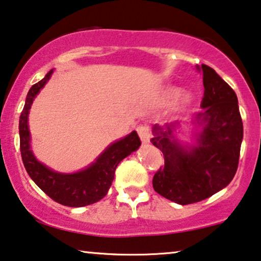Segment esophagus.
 <instances>
[{
    "label": "esophagus",
    "mask_w": 261,
    "mask_h": 261,
    "mask_svg": "<svg viewBox=\"0 0 261 261\" xmlns=\"http://www.w3.org/2000/svg\"><path fill=\"white\" fill-rule=\"evenodd\" d=\"M137 133L140 135V138L142 141V144H149L150 143V130L145 125H140L137 127Z\"/></svg>",
    "instance_id": "34e87169"
}]
</instances>
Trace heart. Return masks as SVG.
<instances>
[{"mask_svg":"<svg viewBox=\"0 0 261 261\" xmlns=\"http://www.w3.org/2000/svg\"><path fill=\"white\" fill-rule=\"evenodd\" d=\"M181 94L182 90L178 88V87H167V88L163 90L162 98L166 102H174L181 96ZM191 101H192V99H191L190 96H186V98L184 99V106L186 107L191 105Z\"/></svg>","mask_w":261,"mask_h":261,"instance_id":"b5f03b06","label":"heart"}]
</instances>
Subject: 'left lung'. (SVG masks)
Segmentation results:
<instances>
[{"label":"left lung","mask_w":261,"mask_h":261,"mask_svg":"<svg viewBox=\"0 0 261 261\" xmlns=\"http://www.w3.org/2000/svg\"><path fill=\"white\" fill-rule=\"evenodd\" d=\"M197 69L203 72L204 96L203 111L191 120L196 130L193 143L179 140V121L152 126L151 143L165 158V166L155 173L152 187L180 205L206 199L230 184L244 138L234 90L213 68L201 64Z\"/></svg>","instance_id":"left-lung-1"}]
</instances>
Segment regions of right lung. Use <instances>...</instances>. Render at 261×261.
I'll list each match as a JSON object with an SVG mask.
<instances>
[{
  "mask_svg": "<svg viewBox=\"0 0 261 261\" xmlns=\"http://www.w3.org/2000/svg\"><path fill=\"white\" fill-rule=\"evenodd\" d=\"M52 74L54 69H51L43 80L31 87L27 93L25 106L19 120L20 150L23 166L31 179L51 199L70 207L90 205L106 196L112 185L117 166L121 160L140 148L141 140L136 131H133L124 138L111 143L94 160V162L75 173L56 172L38 161L31 149L29 114L34 99L44 88Z\"/></svg>",
  "mask_w": 261,
  "mask_h": 261,
  "instance_id": "obj_1",
  "label": "right lung"
}]
</instances>
